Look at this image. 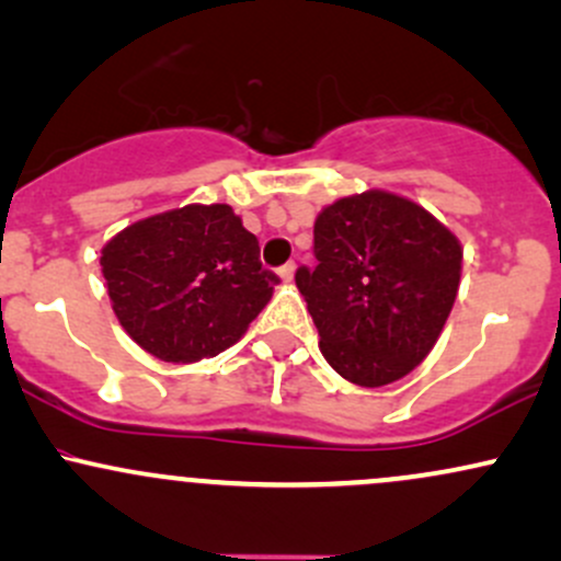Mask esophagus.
<instances>
[{
    "label": "esophagus",
    "mask_w": 561,
    "mask_h": 561,
    "mask_svg": "<svg viewBox=\"0 0 561 561\" xmlns=\"http://www.w3.org/2000/svg\"><path fill=\"white\" fill-rule=\"evenodd\" d=\"M276 274H279L282 282H293V276H295V263H285V266H282Z\"/></svg>",
    "instance_id": "34e87169"
}]
</instances>
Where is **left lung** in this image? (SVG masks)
<instances>
[{
	"mask_svg": "<svg viewBox=\"0 0 561 561\" xmlns=\"http://www.w3.org/2000/svg\"><path fill=\"white\" fill-rule=\"evenodd\" d=\"M313 255L295 285L332 369L362 388L416 369L459 293V240L422 205L369 190L321 210Z\"/></svg>",
	"mask_w": 561,
	"mask_h": 561,
	"instance_id": "1",
	"label": "left lung"
}]
</instances>
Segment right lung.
<instances>
[{"mask_svg": "<svg viewBox=\"0 0 561 561\" xmlns=\"http://www.w3.org/2000/svg\"><path fill=\"white\" fill-rule=\"evenodd\" d=\"M229 205L141 218L102 248L113 311L134 343L171 364L218 356L242 337L279 276Z\"/></svg>", "mask_w": 561, "mask_h": 561, "instance_id": "right-lung-1", "label": "right lung"}]
</instances>
